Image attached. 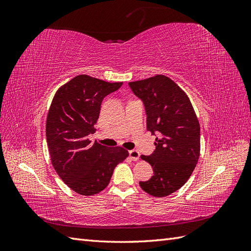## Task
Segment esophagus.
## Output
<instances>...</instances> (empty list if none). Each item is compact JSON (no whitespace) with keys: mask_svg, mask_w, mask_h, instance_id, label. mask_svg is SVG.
<instances>
[{"mask_svg":"<svg viewBox=\"0 0 251 251\" xmlns=\"http://www.w3.org/2000/svg\"><path fill=\"white\" fill-rule=\"evenodd\" d=\"M128 156H130L133 161H137L140 157V154L137 150H131L128 151Z\"/></svg>","mask_w":251,"mask_h":251,"instance_id":"esophagus-1","label":"esophagus"}]
</instances>
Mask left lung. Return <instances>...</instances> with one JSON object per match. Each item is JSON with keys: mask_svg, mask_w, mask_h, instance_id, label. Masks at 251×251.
I'll list each match as a JSON object with an SVG mask.
<instances>
[{"mask_svg": "<svg viewBox=\"0 0 251 251\" xmlns=\"http://www.w3.org/2000/svg\"><path fill=\"white\" fill-rule=\"evenodd\" d=\"M132 92L143 102L147 128L156 137V150L141 159L154 175L140 181L144 192L165 197L184 185L200 156V125L187 95L171 78L157 75L128 82Z\"/></svg>", "mask_w": 251, "mask_h": 251, "instance_id": "1", "label": "left lung"}]
</instances>
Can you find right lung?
Instances as JSON below:
<instances>
[{
  "label": "right lung",
  "mask_w": 251,
  "mask_h": 251,
  "mask_svg": "<svg viewBox=\"0 0 251 251\" xmlns=\"http://www.w3.org/2000/svg\"><path fill=\"white\" fill-rule=\"evenodd\" d=\"M123 82L78 75L60 88L48 113L46 137L53 168L75 193L92 196L108 186L114 169L128 156L123 148H108L89 137L95 132L103 98Z\"/></svg>",
  "instance_id": "obj_1"
}]
</instances>
